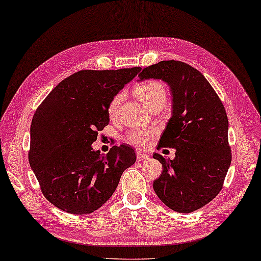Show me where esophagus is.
<instances>
[{"instance_id": "esophagus-1", "label": "esophagus", "mask_w": 261, "mask_h": 261, "mask_svg": "<svg viewBox=\"0 0 261 261\" xmlns=\"http://www.w3.org/2000/svg\"><path fill=\"white\" fill-rule=\"evenodd\" d=\"M136 156H137V160L138 161H143V160H147L149 156L147 155V154H145V153H143V152H141V150H137L136 152Z\"/></svg>"}]
</instances>
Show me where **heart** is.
I'll use <instances>...</instances> for the list:
<instances>
[{"instance_id":"b5f03b06","label":"heart","mask_w":261,"mask_h":261,"mask_svg":"<svg viewBox=\"0 0 261 261\" xmlns=\"http://www.w3.org/2000/svg\"><path fill=\"white\" fill-rule=\"evenodd\" d=\"M134 95L146 106L152 108L158 102H165L166 100V89L164 85L158 80H147L135 86ZM123 92H117L108 103L107 113L111 118L117 115V109L119 103L123 99ZM154 134L153 129L149 128H137L128 133L127 142L137 147H145L150 138Z\"/></svg>"}]
</instances>
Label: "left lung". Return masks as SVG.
<instances>
[{
    "instance_id": "obj_1",
    "label": "left lung",
    "mask_w": 261,
    "mask_h": 261,
    "mask_svg": "<svg viewBox=\"0 0 261 261\" xmlns=\"http://www.w3.org/2000/svg\"><path fill=\"white\" fill-rule=\"evenodd\" d=\"M138 78L163 80L173 97L172 117L159 148H175V159L153 155L163 166L153 183L155 193L176 212L199 210L221 191L231 164L223 103L203 74L182 61H160L144 68Z\"/></svg>"
}]
</instances>
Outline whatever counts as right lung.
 I'll list each match as a JSON object with an SVG mask.
<instances>
[{
	"instance_id": "add662e5",
	"label": "right lung",
	"mask_w": 261,
	"mask_h": 261,
	"mask_svg": "<svg viewBox=\"0 0 261 261\" xmlns=\"http://www.w3.org/2000/svg\"><path fill=\"white\" fill-rule=\"evenodd\" d=\"M142 68L82 70L58 84L33 115L29 162L41 192L58 209L88 214L106 203L135 163L128 145L103 155L91 144L109 123L112 98Z\"/></svg>"
}]
</instances>
